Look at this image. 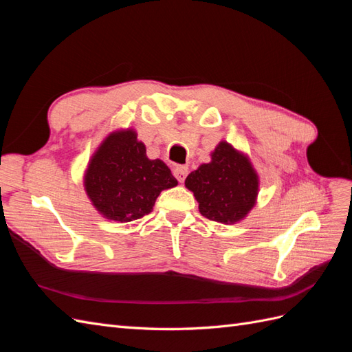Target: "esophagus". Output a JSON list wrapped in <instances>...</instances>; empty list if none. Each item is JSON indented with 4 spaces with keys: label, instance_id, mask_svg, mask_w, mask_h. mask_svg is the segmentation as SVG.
I'll return each instance as SVG.
<instances>
[{
    "label": "esophagus",
    "instance_id": "obj_1",
    "mask_svg": "<svg viewBox=\"0 0 352 352\" xmlns=\"http://www.w3.org/2000/svg\"><path fill=\"white\" fill-rule=\"evenodd\" d=\"M188 172H189L188 166L179 164V166H175V167H173V175H175V177L179 180V182H184L185 177L188 176Z\"/></svg>",
    "mask_w": 352,
    "mask_h": 352
}]
</instances>
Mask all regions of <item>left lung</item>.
Here are the masks:
<instances>
[{
  "label": "left lung",
  "instance_id": "left-lung-1",
  "mask_svg": "<svg viewBox=\"0 0 352 352\" xmlns=\"http://www.w3.org/2000/svg\"><path fill=\"white\" fill-rule=\"evenodd\" d=\"M185 186L192 190L199 212L208 220L235 223L248 214L258 194V176L250 160L228 142H220L211 163L188 175Z\"/></svg>",
  "mask_w": 352,
  "mask_h": 352
}]
</instances>
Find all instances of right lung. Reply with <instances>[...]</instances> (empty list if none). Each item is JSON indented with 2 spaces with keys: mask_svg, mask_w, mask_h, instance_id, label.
<instances>
[{
  "mask_svg": "<svg viewBox=\"0 0 352 352\" xmlns=\"http://www.w3.org/2000/svg\"><path fill=\"white\" fill-rule=\"evenodd\" d=\"M177 180L162 160L146 157L133 131L107 136L89 162L85 189L102 216L127 223L150 214L163 189Z\"/></svg>",
  "mask_w": 352,
  "mask_h": 352,
  "instance_id": "1",
  "label": "right lung"
}]
</instances>
